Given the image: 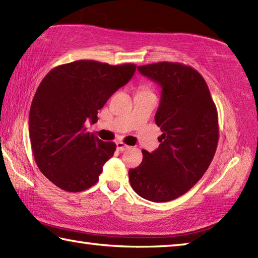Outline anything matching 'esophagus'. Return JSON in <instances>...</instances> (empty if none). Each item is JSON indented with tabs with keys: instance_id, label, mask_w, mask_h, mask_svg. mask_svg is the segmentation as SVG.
I'll return each instance as SVG.
<instances>
[{
	"instance_id": "obj_1",
	"label": "esophagus",
	"mask_w": 258,
	"mask_h": 258,
	"mask_svg": "<svg viewBox=\"0 0 258 258\" xmlns=\"http://www.w3.org/2000/svg\"><path fill=\"white\" fill-rule=\"evenodd\" d=\"M116 147H117V149H118L120 152H123L125 150L130 149V146L125 145V143H123V142H117L116 143Z\"/></svg>"
}]
</instances>
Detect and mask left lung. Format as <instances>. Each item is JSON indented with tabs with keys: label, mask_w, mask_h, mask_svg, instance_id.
I'll return each instance as SVG.
<instances>
[{
	"label": "left lung",
	"mask_w": 258,
	"mask_h": 258,
	"mask_svg": "<svg viewBox=\"0 0 258 258\" xmlns=\"http://www.w3.org/2000/svg\"><path fill=\"white\" fill-rule=\"evenodd\" d=\"M138 71L161 87L155 121L160 145L142 150L139 167L130 169V183L140 197L154 203L176 199L203 177L218 142L216 106L206 82L190 66L157 62Z\"/></svg>",
	"instance_id": "obj_1"
}]
</instances>
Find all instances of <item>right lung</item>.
Segmentation results:
<instances>
[{
    "label": "right lung",
    "mask_w": 258,
    "mask_h": 258,
    "mask_svg": "<svg viewBox=\"0 0 258 258\" xmlns=\"http://www.w3.org/2000/svg\"><path fill=\"white\" fill-rule=\"evenodd\" d=\"M133 63L111 66L78 60L43 78L29 111V138L40 171L60 189L80 192L94 185L116 145L86 132L119 87L133 77Z\"/></svg>",
    "instance_id": "right-lung-1"
}]
</instances>
